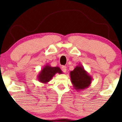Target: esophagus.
Masks as SVG:
<instances>
[{
    "instance_id": "1",
    "label": "esophagus",
    "mask_w": 122,
    "mask_h": 122,
    "mask_svg": "<svg viewBox=\"0 0 122 122\" xmlns=\"http://www.w3.org/2000/svg\"><path fill=\"white\" fill-rule=\"evenodd\" d=\"M61 69H62L63 72L65 73L66 72V66H62L61 67Z\"/></svg>"
}]
</instances>
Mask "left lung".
I'll return each mask as SVG.
<instances>
[{
    "label": "left lung",
    "mask_w": 122,
    "mask_h": 122,
    "mask_svg": "<svg viewBox=\"0 0 122 122\" xmlns=\"http://www.w3.org/2000/svg\"><path fill=\"white\" fill-rule=\"evenodd\" d=\"M71 82L74 89L76 91L84 90L90 86L92 77L86 72L83 66L79 65L70 72Z\"/></svg>",
    "instance_id": "left-lung-1"
}]
</instances>
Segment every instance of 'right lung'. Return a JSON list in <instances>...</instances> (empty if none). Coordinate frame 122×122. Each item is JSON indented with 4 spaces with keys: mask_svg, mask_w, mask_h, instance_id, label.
<instances>
[{
    "mask_svg": "<svg viewBox=\"0 0 122 122\" xmlns=\"http://www.w3.org/2000/svg\"><path fill=\"white\" fill-rule=\"evenodd\" d=\"M56 73L62 74L63 72L58 66L52 67L49 64H46L39 73L37 79L42 83L46 84L52 79Z\"/></svg>",
    "mask_w": 122,
    "mask_h": 122,
    "instance_id": "add662e5",
    "label": "right lung"
}]
</instances>
